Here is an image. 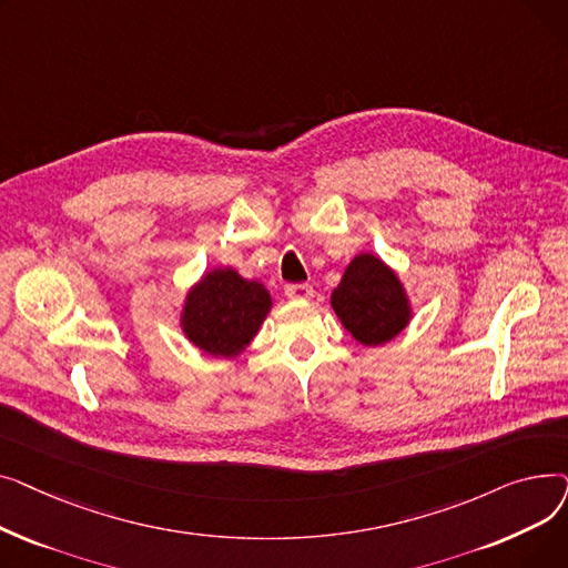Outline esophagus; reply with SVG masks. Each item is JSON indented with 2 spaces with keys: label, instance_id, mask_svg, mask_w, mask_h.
<instances>
[{
  "label": "esophagus",
  "instance_id": "obj_1",
  "mask_svg": "<svg viewBox=\"0 0 568 568\" xmlns=\"http://www.w3.org/2000/svg\"><path fill=\"white\" fill-rule=\"evenodd\" d=\"M285 294H287V300L304 302L313 296V287L308 283H290V285H285Z\"/></svg>",
  "mask_w": 568,
  "mask_h": 568
}]
</instances>
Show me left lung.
<instances>
[{"label":"left lung","mask_w":568,"mask_h":568,"mask_svg":"<svg viewBox=\"0 0 568 568\" xmlns=\"http://www.w3.org/2000/svg\"><path fill=\"white\" fill-rule=\"evenodd\" d=\"M332 306L345 329L364 345H382L398 336L409 306L398 276L371 253L356 255L332 294Z\"/></svg>","instance_id":"1"}]
</instances>
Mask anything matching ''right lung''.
Instances as JSON below:
<instances>
[{"label":"right lung","instance_id":"1","mask_svg":"<svg viewBox=\"0 0 568 568\" xmlns=\"http://www.w3.org/2000/svg\"><path fill=\"white\" fill-rule=\"evenodd\" d=\"M272 308L264 285L234 268H214L186 296L182 326L193 345L214 356H236Z\"/></svg>","mask_w":568,"mask_h":568}]
</instances>
